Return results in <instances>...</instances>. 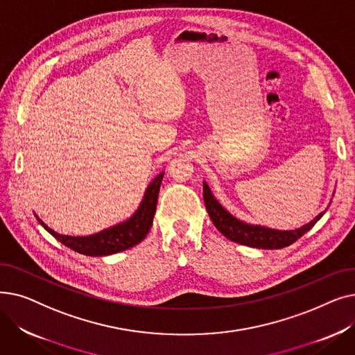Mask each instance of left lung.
<instances>
[{
  "mask_svg": "<svg viewBox=\"0 0 355 355\" xmlns=\"http://www.w3.org/2000/svg\"><path fill=\"white\" fill-rule=\"evenodd\" d=\"M202 189H204V202H206V209L217 230L223 236L227 237L232 241H236L239 245H245L256 249H282L292 245L293 241H296L308 230H311L315 226V223L318 221L327 211L325 210L320 213L302 227H297L295 230H277V229H270L260 225H250V223L239 220L221 206L218 200L213 196L209 184L206 181L202 182Z\"/></svg>",
  "mask_w": 355,
  "mask_h": 355,
  "instance_id": "8db88e82",
  "label": "left lung"
}]
</instances>
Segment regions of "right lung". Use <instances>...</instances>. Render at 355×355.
<instances>
[{"instance_id": "right-lung-1", "label": "right lung", "mask_w": 355, "mask_h": 355, "mask_svg": "<svg viewBox=\"0 0 355 355\" xmlns=\"http://www.w3.org/2000/svg\"><path fill=\"white\" fill-rule=\"evenodd\" d=\"M164 174H165L164 171L159 173L151 182L148 184L139 206L132 216L118 223V225L110 226L95 234H89V236L60 234L58 232H54L53 229H50L35 213L34 216L54 239H58L60 243H63L64 246L70 248L74 252L86 254V256L115 254L141 243L149 233V230H151Z\"/></svg>"}]
</instances>
